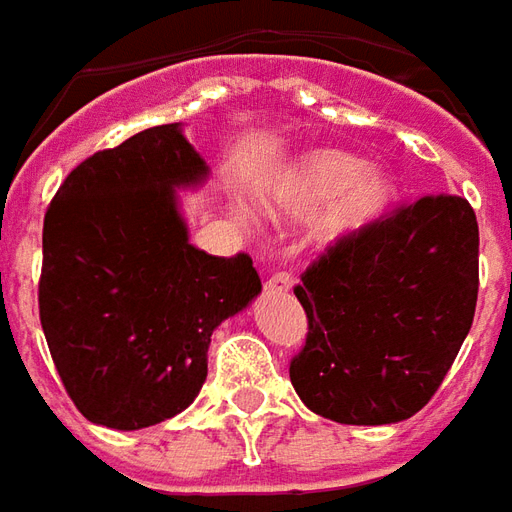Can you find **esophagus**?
I'll return each mask as SVG.
<instances>
[{
  "mask_svg": "<svg viewBox=\"0 0 512 512\" xmlns=\"http://www.w3.org/2000/svg\"><path fill=\"white\" fill-rule=\"evenodd\" d=\"M292 284H295V281H292V275L284 273V270H278V273H273L267 281H264V289H267V292H289Z\"/></svg>",
  "mask_w": 512,
  "mask_h": 512,
  "instance_id": "1",
  "label": "esophagus"
}]
</instances>
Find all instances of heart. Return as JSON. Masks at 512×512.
<instances>
[{"mask_svg":"<svg viewBox=\"0 0 512 512\" xmlns=\"http://www.w3.org/2000/svg\"><path fill=\"white\" fill-rule=\"evenodd\" d=\"M394 198V184L380 168L361 159L320 148L308 151L264 192V212L275 220H308L325 206L320 231L328 239L350 237L372 226Z\"/></svg>","mask_w":512,"mask_h":512,"instance_id":"1","label":"heart"}]
</instances>
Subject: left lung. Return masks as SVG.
<instances>
[{
  "instance_id": "left-lung-1",
  "label": "left lung",
  "mask_w": 512,
  "mask_h": 512,
  "mask_svg": "<svg viewBox=\"0 0 512 512\" xmlns=\"http://www.w3.org/2000/svg\"><path fill=\"white\" fill-rule=\"evenodd\" d=\"M480 228L466 198L422 195L333 239L300 275L308 317L289 364L297 397L339 424L411 419L474 320Z\"/></svg>"
}]
</instances>
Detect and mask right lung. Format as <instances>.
Returning <instances> with one entry per match:
<instances>
[{
    "mask_svg": "<svg viewBox=\"0 0 512 512\" xmlns=\"http://www.w3.org/2000/svg\"><path fill=\"white\" fill-rule=\"evenodd\" d=\"M206 176L179 123L76 165L43 217L38 308L68 397L93 424L140 430L206 380L212 331L262 292L248 253L190 245L176 187Z\"/></svg>",
    "mask_w": 512,
    "mask_h": 512,
    "instance_id": "obj_1",
    "label": "right lung"
}]
</instances>
